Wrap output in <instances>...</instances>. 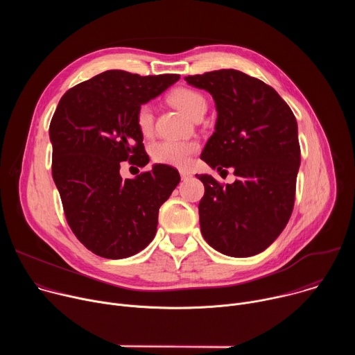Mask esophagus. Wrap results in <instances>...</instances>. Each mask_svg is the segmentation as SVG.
<instances>
[{
    "instance_id": "esophagus-1",
    "label": "esophagus",
    "mask_w": 355,
    "mask_h": 355,
    "mask_svg": "<svg viewBox=\"0 0 355 355\" xmlns=\"http://www.w3.org/2000/svg\"><path fill=\"white\" fill-rule=\"evenodd\" d=\"M180 175H181V180L182 181H187V180H189L192 175H191V173H188V171H185V170H181L180 171Z\"/></svg>"
}]
</instances>
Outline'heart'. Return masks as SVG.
Instances as JSON below:
<instances>
[{
	"label": "heart",
	"mask_w": 355,
	"mask_h": 355,
	"mask_svg": "<svg viewBox=\"0 0 355 355\" xmlns=\"http://www.w3.org/2000/svg\"><path fill=\"white\" fill-rule=\"evenodd\" d=\"M171 104L178 108L182 114L189 118H193L196 114L207 111V99L200 92L180 87L174 89L170 95ZM155 111L151 104H143L136 112V125L139 130L147 136L153 130ZM198 150V144L193 141L182 140H160L151 147V157L156 163L174 166V167H187L191 156Z\"/></svg>",
	"instance_id": "heart-1"
}]
</instances>
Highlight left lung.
<instances>
[{
	"instance_id": "left-lung-1",
	"label": "left lung",
	"mask_w": 355,
	"mask_h": 355,
	"mask_svg": "<svg viewBox=\"0 0 355 355\" xmlns=\"http://www.w3.org/2000/svg\"><path fill=\"white\" fill-rule=\"evenodd\" d=\"M208 91L218 112L200 159L209 167H233L237 180L222 187L196 174L205 195L199 202L200 232L229 257H251L271 245L286 226L300 164L297 123L278 92L237 70L185 77Z\"/></svg>"
}]
</instances>
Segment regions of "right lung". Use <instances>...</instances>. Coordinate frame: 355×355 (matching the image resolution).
Masks as SVG:
<instances>
[{"label":"right lung","instance_id":"1","mask_svg":"<svg viewBox=\"0 0 355 355\" xmlns=\"http://www.w3.org/2000/svg\"><path fill=\"white\" fill-rule=\"evenodd\" d=\"M180 80L108 70L69 89L50 122L52 174L66 219L94 254L126 259L155 239L159 209L180 182L167 164L123 180L121 162L148 163L136 125L140 105Z\"/></svg>","mask_w":355,"mask_h":355}]
</instances>
